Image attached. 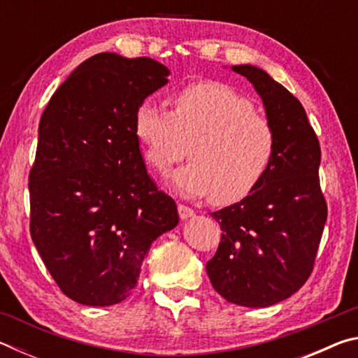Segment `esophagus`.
Here are the masks:
<instances>
[{
	"instance_id": "obj_1",
	"label": "esophagus",
	"mask_w": 358,
	"mask_h": 358,
	"mask_svg": "<svg viewBox=\"0 0 358 358\" xmlns=\"http://www.w3.org/2000/svg\"><path fill=\"white\" fill-rule=\"evenodd\" d=\"M178 215H180V217L183 221H186V220H189V217H192L194 215H196V211H194L192 208H189V207H186V205H178Z\"/></svg>"
}]
</instances>
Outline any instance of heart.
<instances>
[{
    "label": "heart",
    "mask_w": 358,
    "mask_h": 358,
    "mask_svg": "<svg viewBox=\"0 0 358 358\" xmlns=\"http://www.w3.org/2000/svg\"><path fill=\"white\" fill-rule=\"evenodd\" d=\"M134 134L148 166L161 175L187 155L191 162L172 177L185 197L211 196L213 202H240L256 189L275 159L276 136L254 104L221 82H199L171 98V112L142 102Z\"/></svg>",
    "instance_id": "obj_1"
}]
</instances>
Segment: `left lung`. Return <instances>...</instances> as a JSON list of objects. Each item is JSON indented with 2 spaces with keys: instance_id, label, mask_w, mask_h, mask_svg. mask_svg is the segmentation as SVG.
Instances as JSON below:
<instances>
[{
  "instance_id": "left-lung-1",
  "label": "left lung",
  "mask_w": 358,
  "mask_h": 358,
  "mask_svg": "<svg viewBox=\"0 0 358 358\" xmlns=\"http://www.w3.org/2000/svg\"><path fill=\"white\" fill-rule=\"evenodd\" d=\"M230 69L246 77L262 99L276 151L268 173L250 196L210 213L222 235L207 273L227 301L266 308L294 295L311 275L327 221L317 175L320 148L292 93L257 66Z\"/></svg>"
}]
</instances>
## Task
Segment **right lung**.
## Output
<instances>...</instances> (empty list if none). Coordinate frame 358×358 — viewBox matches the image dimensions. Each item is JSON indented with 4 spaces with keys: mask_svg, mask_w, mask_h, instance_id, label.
<instances>
[{
    "mask_svg": "<svg viewBox=\"0 0 358 358\" xmlns=\"http://www.w3.org/2000/svg\"><path fill=\"white\" fill-rule=\"evenodd\" d=\"M169 76L156 59L98 53L71 72L41 117L29 232L58 287L80 305L128 299L150 246L180 221L134 134L137 107Z\"/></svg>",
    "mask_w": 358,
    "mask_h": 358,
    "instance_id": "1",
    "label": "right lung"
}]
</instances>
